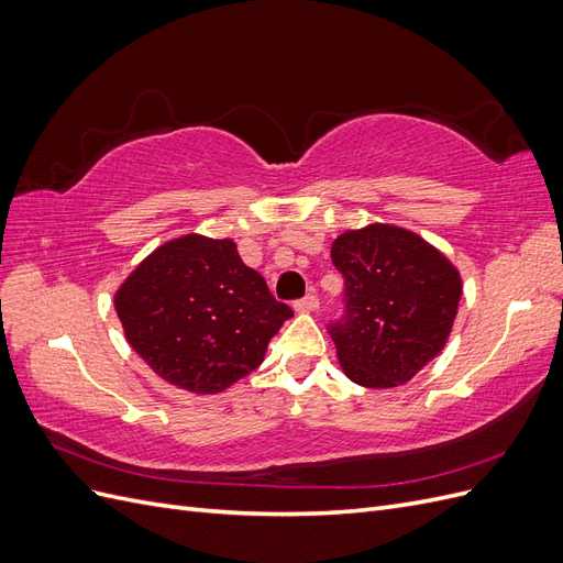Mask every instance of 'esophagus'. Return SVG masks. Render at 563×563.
<instances>
[{"instance_id": "obj_1", "label": "esophagus", "mask_w": 563, "mask_h": 563, "mask_svg": "<svg viewBox=\"0 0 563 563\" xmlns=\"http://www.w3.org/2000/svg\"><path fill=\"white\" fill-rule=\"evenodd\" d=\"M294 308H296V312H314L319 308V298L314 294H308V296H302L300 300H296Z\"/></svg>"}]
</instances>
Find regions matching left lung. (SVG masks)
<instances>
[{
    "label": "left lung",
    "mask_w": 563,
    "mask_h": 563,
    "mask_svg": "<svg viewBox=\"0 0 563 563\" xmlns=\"http://www.w3.org/2000/svg\"><path fill=\"white\" fill-rule=\"evenodd\" d=\"M331 261L345 279V312L329 323L345 376L373 389L408 383L446 345L457 269L418 234L380 223L340 234Z\"/></svg>",
    "instance_id": "8db88e82"
}]
</instances>
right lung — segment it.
Returning <instances> with one entry per match:
<instances>
[{
	"label": "right lung",
	"instance_id": "right-lung-1",
	"mask_svg": "<svg viewBox=\"0 0 563 563\" xmlns=\"http://www.w3.org/2000/svg\"><path fill=\"white\" fill-rule=\"evenodd\" d=\"M129 345L159 378L216 395L265 360L294 317L230 240L185 234L135 267L114 296Z\"/></svg>",
	"mask_w": 563,
	"mask_h": 563
}]
</instances>
